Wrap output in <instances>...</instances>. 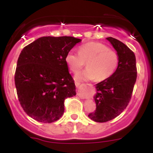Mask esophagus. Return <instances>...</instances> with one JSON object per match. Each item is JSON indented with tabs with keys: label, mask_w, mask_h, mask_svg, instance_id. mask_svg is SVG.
<instances>
[{
	"label": "esophagus",
	"mask_w": 153,
	"mask_h": 153,
	"mask_svg": "<svg viewBox=\"0 0 153 153\" xmlns=\"http://www.w3.org/2000/svg\"><path fill=\"white\" fill-rule=\"evenodd\" d=\"M80 84L79 83V82H75V85H76V87H77V88H78L79 86H80Z\"/></svg>",
	"instance_id": "34e87169"
}]
</instances>
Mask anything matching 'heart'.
Masks as SVG:
<instances>
[{
  "label": "heart",
  "instance_id": "b5f03b06",
  "mask_svg": "<svg viewBox=\"0 0 153 153\" xmlns=\"http://www.w3.org/2000/svg\"><path fill=\"white\" fill-rule=\"evenodd\" d=\"M85 70L75 75L78 81H87L96 78L104 80L114 74L119 62V55L114 51L99 42H89L79 47L78 53L69 51L65 62L73 73H76L85 65Z\"/></svg>",
  "mask_w": 153,
  "mask_h": 153
}]
</instances>
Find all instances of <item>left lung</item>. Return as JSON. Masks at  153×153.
Segmentation results:
<instances>
[{
  "label": "left lung",
  "mask_w": 153,
  "mask_h": 153,
  "mask_svg": "<svg viewBox=\"0 0 153 153\" xmlns=\"http://www.w3.org/2000/svg\"><path fill=\"white\" fill-rule=\"evenodd\" d=\"M106 39L117 51L119 62L114 74L96 85L94 96L96 108L88 117L96 122H106L114 119L126 108L130 101L137 79L136 58L134 52L119 40Z\"/></svg>",
  "instance_id": "left-lung-1"
}]
</instances>
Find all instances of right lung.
I'll list each match as a JSON object with an SVG mask.
<instances>
[{"label":"right lung","mask_w":153,"mask_h":153,"mask_svg":"<svg viewBox=\"0 0 153 153\" xmlns=\"http://www.w3.org/2000/svg\"><path fill=\"white\" fill-rule=\"evenodd\" d=\"M80 42L73 36H42L20 53L14 78L19 101L26 114L37 122L58 120L65 99L76 95L65 55Z\"/></svg>","instance_id":"obj_1"}]
</instances>
